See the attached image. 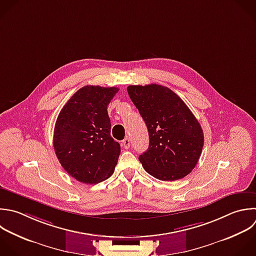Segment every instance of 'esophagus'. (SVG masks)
I'll list each match as a JSON object with an SVG mask.
<instances>
[{"label":"esophagus","mask_w":256,"mask_h":256,"mask_svg":"<svg viewBox=\"0 0 256 256\" xmlns=\"http://www.w3.org/2000/svg\"><path fill=\"white\" fill-rule=\"evenodd\" d=\"M121 145L123 148L125 149H128L130 147V139L129 138H125L122 142H121Z\"/></svg>","instance_id":"esophagus-1"}]
</instances>
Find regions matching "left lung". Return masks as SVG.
Instances as JSON below:
<instances>
[{
  "mask_svg": "<svg viewBox=\"0 0 256 256\" xmlns=\"http://www.w3.org/2000/svg\"><path fill=\"white\" fill-rule=\"evenodd\" d=\"M127 91L149 133V147L139 156L145 171L162 181L188 175L204 143L202 128L193 113L165 86L131 85Z\"/></svg>",
  "mask_w": 256,
  "mask_h": 256,
  "instance_id": "obj_1",
  "label": "left lung"
}]
</instances>
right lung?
Returning a JSON list of instances; mask_svg holds the SVG:
<instances>
[{"label": "right lung", "instance_id": "obj_1", "mask_svg": "<svg viewBox=\"0 0 256 256\" xmlns=\"http://www.w3.org/2000/svg\"><path fill=\"white\" fill-rule=\"evenodd\" d=\"M118 91L116 87L85 86L58 115L54 150L65 171L80 182H102L117 165L121 148L111 137L107 107Z\"/></svg>", "mask_w": 256, "mask_h": 256}]
</instances>
